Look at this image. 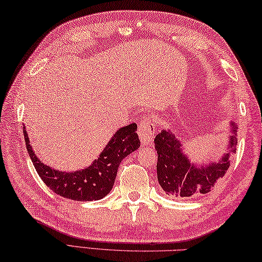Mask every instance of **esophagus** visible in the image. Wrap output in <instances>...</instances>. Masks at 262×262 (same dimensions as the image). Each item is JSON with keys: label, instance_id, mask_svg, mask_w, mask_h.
Instances as JSON below:
<instances>
[{"label": "esophagus", "instance_id": "esophagus-1", "mask_svg": "<svg viewBox=\"0 0 262 262\" xmlns=\"http://www.w3.org/2000/svg\"><path fill=\"white\" fill-rule=\"evenodd\" d=\"M155 123L149 119L141 121L138 127V135L143 145H148L153 140L155 135Z\"/></svg>", "mask_w": 262, "mask_h": 262}]
</instances>
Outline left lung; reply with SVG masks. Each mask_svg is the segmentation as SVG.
<instances>
[{
  "instance_id": "1",
  "label": "left lung",
  "mask_w": 262,
  "mask_h": 262,
  "mask_svg": "<svg viewBox=\"0 0 262 262\" xmlns=\"http://www.w3.org/2000/svg\"><path fill=\"white\" fill-rule=\"evenodd\" d=\"M232 135L229 138V146L223 158L208 166H191L182 152L181 141L170 130H163L154 139L158 152V180L166 194L177 198H189L192 195L205 194L216 186L226 175L230 166L231 153L235 152L237 126L232 123Z\"/></svg>"
}]
</instances>
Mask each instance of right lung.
<instances>
[{"label":"right lung","instance_id":"1","mask_svg":"<svg viewBox=\"0 0 262 262\" xmlns=\"http://www.w3.org/2000/svg\"><path fill=\"white\" fill-rule=\"evenodd\" d=\"M27 152L41 180L55 193L66 199L92 201L102 199L113 189L117 169L122 160L138 149L140 140L137 135V124L132 123L116 132L100 157L90 167L73 172L58 171L39 161L31 147L24 127Z\"/></svg>","mask_w":262,"mask_h":262}]
</instances>
